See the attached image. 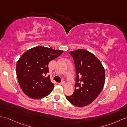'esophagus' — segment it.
<instances>
[{
	"label": "esophagus",
	"mask_w": 127,
	"mask_h": 127,
	"mask_svg": "<svg viewBox=\"0 0 127 127\" xmlns=\"http://www.w3.org/2000/svg\"><path fill=\"white\" fill-rule=\"evenodd\" d=\"M60 85H64V84H65V82H64V81H62L60 83H59Z\"/></svg>",
	"instance_id": "obj_1"
}]
</instances>
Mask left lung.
Here are the masks:
<instances>
[{
    "label": "left lung",
    "mask_w": 127,
    "mask_h": 127,
    "mask_svg": "<svg viewBox=\"0 0 127 127\" xmlns=\"http://www.w3.org/2000/svg\"><path fill=\"white\" fill-rule=\"evenodd\" d=\"M75 63L76 85L74 94L66 96L76 107L91 104L100 94L105 82V70L100 61L91 52L83 49L69 52Z\"/></svg>",
    "instance_id": "obj_1"
}]
</instances>
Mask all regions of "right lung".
Segmentation results:
<instances>
[{"mask_svg": "<svg viewBox=\"0 0 127 127\" xmlns=\"http://www.w3.org/2000/svg\"><path fill=\"white\" fill-rule=\"evenodd\" d=\"M44 46H36L26 51L18 60L16 72L20 87L27 96L40 99L47 96L53 90L54 85L49 73L48 64L63 53Z\"/></svg>", "mask_w": 127, "mask_h": 127, "instance_id": "obj_1", "label": "right lung"}]
</instances>
